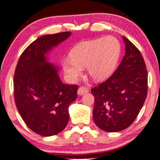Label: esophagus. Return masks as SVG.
<instances>
[{
  "mask_svg": "<svg viewBox=\"0 0 160 160\" xmlns=\"http://www.w3.org/2000/svg\"><path fill=\"white\" fill-rule=\"evenodd\" d=\"M89 92V89L86 87H80V88L78 89V91H77V93L79 95H83L87 92Z\"/></svg>",
  "mask_w": 160,
  "mask_h": 160,
  "instance_id": "34e87169",
  "label": "esophagus"
}]
</instances>
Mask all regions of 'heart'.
Instances as JSON below:
<instances>
[{
  "mask_svg": "<svg viewBox=\"0 0 160 160\" xmlns=\"http://www.w3.org/2000/svg\"><path fill=\"white\" fill-rule=\"evenodd\" d=\"M121 43L112 36L83 42L73 47L70 58L63 59L67 78L74 81L87 67L89 76L96 82L104 81L115 71L121 55Z\"/></svg>",
  "mask_w": 160,
  "mask_h": 160,
  "instance_id": "b5f03b06",
  "label": "heart"
}]
</instances>
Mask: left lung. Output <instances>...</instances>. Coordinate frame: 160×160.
<instances>
[{
    "label": "left lung",
    "instance_id": "1",
    "mask_svg": "<svg viewBox=\"0 0 160 160\" xmlns=\"http://www.w3.org/2000/svg\"><path fill=\"white\" fill-rule=\"evenodd\" d=\"M125 54L108 80L91 89L94 122L102 131L118 132L138 117L147 95V70L139 49L123 36Z\"/></svg>",
    "mask_w": 160,
    "mask_h": 160
}]
</instances>
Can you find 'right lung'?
Here are the masks:
<instances>
[{
	"label": "right lung",
	"mask_w": 160,
	"mask_h": 160,
	"mask_svg": "<svg viewBox=\"0 0 160 160\" xmlns=\"http://www.w3.org/2000/svg\"><path fill=\"white\" fill-rule=\"evenodd\" d=\"M71 34L62 32L38 38L23 51L16 67V106L27 127L41 136H53L65 128L68 106L77 99L78 86L63 83L57 67L45 58L52 47Z\"/></svg>",
	"instance_id": "obj_1"
}]
</instances>
